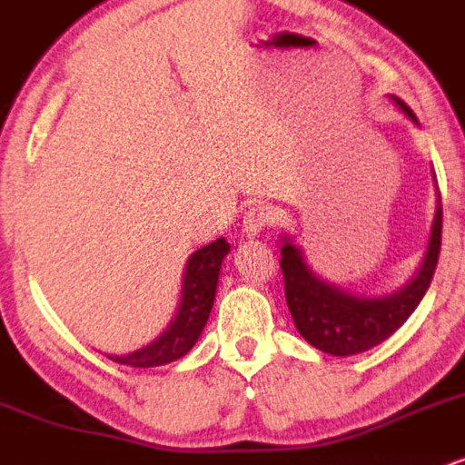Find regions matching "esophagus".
Returning a JSON list of instances; mask_svg holds the SVG:
<instances>
[{"mask_svg":"<svg viewBox=\"0 0 465 465\" xmlns=\"http://www.w3.org/2000/svg\"><path fill=\"white\" fill-rule=\"evenodd\" d=\"M271 225H273V212H271L269 207L255 205V207H249V210L244 212L242 229L247 236H258L262 229L271 227Z\"/></svg>","mask_w":465,"mask_h":465,"instance_id":"obj_1","label":"esophagus"}]
</instances>
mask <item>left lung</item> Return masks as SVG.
<instances>
[{
	"mask_svg": "<svg viewBox=\"0 0 465 465\" xmlns=\"http://www.w3.org/2000/svg\"><path fill=\"white\" fill-rule=\"evenodd\" d=\"M400 109L415 120L413 111L396 98ZM441 249V203L437 205L429 251L420 273L398 292L378 300L348 295L328 282L319 280L303 260L302 251L284 240L282 244V273L288 311L297 330L308 343L332 356H351L376 348L389 339L418 308L435 275Z\"/></svg>",
	"mask_w": 465,
	"mask_h": 465,
	"instance_id": "1",
	"label": "left lung"
}]
</instances>
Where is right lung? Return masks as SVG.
Here are the masks:
<instances>
[{
    "instance_id": "obj_1",
    "label": "right lung",
    "mask_w": 465,
    "mask_h": 465,
    "mask_svg": "<svg viewBox=\"0 0 465 465\" xmlns=\"http://www.w3.org/2000/svg\"><path fill=\"white\" fill-rule=\"evenodd\" d=\"M227 253L229 242L225 238H218L194 251L185 264L179 312L168 325V330L143 350L126 356H109V359L129 367H159L188 354L210 319L221 262Z\"/></svg>"
}]
</instances>
